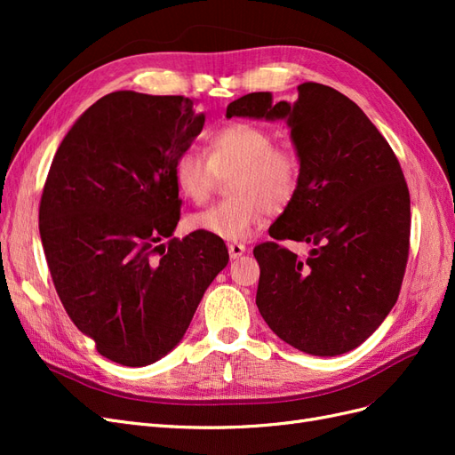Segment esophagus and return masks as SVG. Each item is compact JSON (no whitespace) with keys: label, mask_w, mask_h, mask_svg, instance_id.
<instances>
[{"label":"esophagus","mask_w":455,"mask_h":455,"mask_svg":"<svg viewBox=\"0 0 455 455\" xmlns=\"http://www.w3.org/2000/svg\"><path fill=\"white\" fill-rule=\"evenodd\" d=\"M228 251H229V256L235 259V258H241L246 252V246L243 243H229Z\"/></svg>","instance_id":"esophagus-1"}]
</instances>
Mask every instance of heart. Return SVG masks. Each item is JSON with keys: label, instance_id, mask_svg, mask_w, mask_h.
I'll return each instance as SVG.
<instances>
[{"label": "heart", "instance_id": "heart-1", "mask_svg": "<svg viewBox=\"0 0 455 455\" xmlns=\"http://www.w3.org/2000/svg\"><path fill=\"white\" fill-rule=\"evenodd\" d=\"M204 156L182 151L174 159V186L184 199L203 204L220 180L231 199L188 218L191 231L226 241L249 239L267 212L279 214L291 204L301 184V157L291 146H275L269 129L233 121L204 140Z\"/></svg>", "mask_w": 455, "mask_h": 455}]
</instances>
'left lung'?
Returning a JSON list of instances; mask_svg holds the SVG:
<instances>
[{
  "instance_id": "8db88e82",
  "label": "left lung",
  "mask_w": 455,
  "mask_h": 455,
  "mask_svg": "<svg viewBox=\"0 0 455 455\" xmlns=\"http://www.w3.org/2000/svg\"><path fill=\"white\" fill-rule=\"evenodd\" d=\"M226 116L286 119L301 157L298 194L269 235L311 252L256 246L259 315L309 355L359 347L396 304L408 261L410 194L395 151L359 106L321 84H301L296 102L244 94Z\"/></svg>"
}]
</instances>
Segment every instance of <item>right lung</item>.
I'll list each match as a JSON object with an SVG mask.
<instances>
[{
	"instance_id": "obj_1",
	"label": "right lung",
	"mask_w": 455,
	"mask_h": 455,
	"mask_svg": "<svg viewBox=\"0 0 455 455\" xmlns=\"http://www.w3.org/2000/svg\"><path fill=\"white\" fill-rule=\"evenodd\" d=\"M203 125L186 96L109 92L68 131L47 174L39 235L54 288L96 351L123 366L174 349L228 266L222 239L171 237L182 204L172 164Z\"/></svg>"
}]
</instances>
